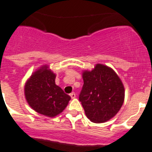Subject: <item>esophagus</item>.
Returning <instances> with one entry per match:
<instances>
[{"instance_id": "1", "label": "esophagus", "mask_w": 152, "mask_h": 152, "mask_svg": "<svg viewBox=\"0 0 152 152\" xmlns=\"http://www.w3.org/2000/svg\"><path fill=\"white\" fill-rule=\"evenodd\" d=\"M70 96H71V98H75L76 97V94H75V92H71V94H70Z\"/></svg>"}]
</instances>
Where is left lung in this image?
I'll return each instance as SVG.
<instances>
[{"instance_id":"1","label":"left lung","mask_w":152,"mask_h":152,"mask_svg":"<svg viewBox=\"0 0 152 152\" xmlns=\"http://www.w3.org/2000/svg\"><path fill=\"white\" fill-rule=\"evenodd\" d=\"M84 85L79 94L85 115L92 122L103 123L116 115L124 102L122 82L113 70L97 64L83 73Z\"/></svg>"}]
</instances>
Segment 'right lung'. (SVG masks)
Masks as SVG:
<instances>
[{
	"label": "right lung",
	"mask_w": 152,
	"mask_h": 152,
	"mask_svg": "<svg viewBox=\"0 0 152 152\" xmlns=\"http://www.w3.org/2000/svg\"><path fill=\"white\" fill-rule=\"evenodd\" d=\"M29 105L41 115L54 117L64 110L71 97L55 85V75L47 67L34 73L24 88Z\"/></svg>",
	"instance_id": "add662e5"
}]
</instances>
